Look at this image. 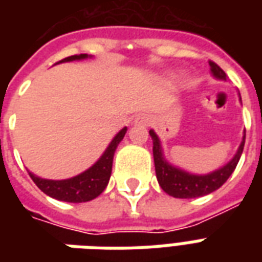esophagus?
I'll return each instance as SVG.
<instances>
[{
  "label": "esophagus",
  "instance_id": "1",
  "mask_svg": "<svg viewBox=\"0 0 262 262\" xmlns=\"http://www.w3.org/2000/svg\"><path fill=\"white\" fill-rule=\"evenodd\" d=\"M135 123L140 126H148L151 123V116L148 114H139L135 119Z\"/></svg>",
  "mask_w": 262,
  "mask_h": 262
}]
</instances>
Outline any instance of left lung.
<instances>
[{
    "instance_id": "8db88e82",
    "label": "left lung",
    "mask_w": 262,
    "mask_h": 262,
    "mask_svg": "<svg viewBox=\"0 0 262 262\" xmlns=\"http://www.w3.org/2000/svg\"><path fill=\"white\" fill-rule=\"evenodd\" d=\"M209 66H210V73L213 74L214 78L226 81V73L219 66L213 61H209ZM240 101H242V98H240ZM148 133L153 140L154 167H156V176H157L160 187L165 193L174 198H182V199L205 196V195L219 189L227 181L231 172L236 170V165L242 157L244 142H246V133H244L237 153L227 164L223 165L219 170L209 172V174L198 176V174H191V172L178 168L176 165L170 164L164 159L161 143H160V139L156 135V132L150 130Z\"/></svg>"
}]
</instances>
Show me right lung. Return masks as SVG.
<instances>
[{"mask_svg":"<svg viewBox=\"0 0 262 262\" xmlns=\"http://www.w3.org/2000/svg\"><path fill=\"white\" fill-rule=\"evenodd\" d=\"M91 57L88 54H74L66 59L60 60L59 63H66V61H74V60H84ZM57 63V64H59ZM127 127H123L122 130L112 139V142L109 143L106 150L103 151L101 159L98 160L95 164L90 167L88 170L81 172L78 176L69 178V180H45L40 177L32 174L31 171L29 176L36 184L37 188L49 196L54 198L57 201L71 203H81L92 201L97 196H99L103 192V189L106 188L112 172V163H114V154L116 151L118 144L122 142V139L125 137Z\"/></svg>","mask_w":262,"mask_h":262,"instance_id":"add662e5","label":"right lung"}]
</instances>
